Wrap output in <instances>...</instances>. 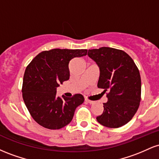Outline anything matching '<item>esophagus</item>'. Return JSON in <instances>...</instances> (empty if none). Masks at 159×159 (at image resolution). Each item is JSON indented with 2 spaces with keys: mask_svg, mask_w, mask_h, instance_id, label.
<instances>
[{
  "mask_svg": "<svg viewBox=\"0 0 159 159\" xmlns=\"http://www.w3.org/2000/svg\"><path fill=\"white\" fill-rule=\"evenodd\" d=\"M85 102L87 103H90V104H93V101H91V100H89L88 98H85Z\"/></svg>",
  "mask_w": 159,
  "mask_h": 159,
  "instance_id": "obj_1",
  "label": "esophagus"
}]
</instances>
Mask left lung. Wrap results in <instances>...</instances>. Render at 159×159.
Wrapping results in <instances>:
<instances>
[{"label": "left lung", "mask_w": 159, "mask_h": 159, "mask_svg": "<svg viewBox=\"0 0 159 159\" xmlns=\"http://www.w3.org/2000/svg\"><path fill=\"white\" fill-rule=\"evenodd\" d=\"M99 68L98 88L106 92L102 114L96 117L101 125L119 128L129 123L138 111L141 94L139 70L129 54L119 49L102 47L88 50Z\"/></svg>", "instance_id": "1"}]
</instances>
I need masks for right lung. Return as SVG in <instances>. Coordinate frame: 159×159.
<instances>
[{
  "label": "right lung",
  "mask_w": 159,
  "mask_h": 159,
  "mask_svg": "<svg viewBox=\"0 0 159 159\" xmlns=\"http://www.w3.org/2000/svg\"><path fill=\"white\" fill-rule=\"evenodd\" d=\"M87 49L54 48L39 53L25 69L22 97L34 120L48 129H60L72 121L76 107L84 101L81 94L72 98L57 96L60 84L69 78V63L87 55Z\"/></svg>",
  "instance_id": "add662e5"
}]
</instances>
